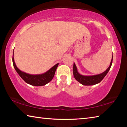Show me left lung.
Instances as JSON below:
<instances>
[{
    "label": "left lung",
    "mask_w": 127,
    "mask_h": 127,
    "mask_svg": "<svg viewBox=\"0 0 127 127\" xmlns=\"http://www.w3.org/2000/svg\"><path fill=\"white\" fill-rule=\"evenodd\" d=\"M113 63V57L111 59V61L110 62V66H109L108 68L104 72L102 73L94 75V76H83V75L80 74L77 71V69L76 67V65L75 63H74L73 64V75L75 79H76L77 81H78L79 83H81L82 85L85 86H91L94 85L97 83H100L101 81L103 78H104L105 76L108 73L109 70H110L111 68V64Z\"/></svg>",
    "instance_id": "8db88e82"
}]
</instances>
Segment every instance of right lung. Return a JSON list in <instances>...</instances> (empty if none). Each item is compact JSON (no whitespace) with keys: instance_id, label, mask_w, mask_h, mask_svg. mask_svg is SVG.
<instances>
[{"instance_id":"1","label":"right lung","mask_w":127,"mask_h":127,"mask_svg":"<svg viewBox=\"0 0 127 127\" xmlns=\"http://www.w3.org/2000/svg\"><path fill=\"white\" fill-rule=\"evenodd\" d=\"M12 61L15 69L18 73V74L20 75V76L22 78L23 80L28 84L35 86H44L52 80L54 76L56 69L59 65V63H57L46 72L43 74L33 75L26 73L23 72L19 69L15 64L13 57Z\"/></svg>"}]
</instances>
